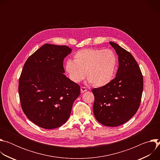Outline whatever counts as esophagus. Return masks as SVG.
Listing matches in <instances>:
<instances>
[{
  "mask_svg": "<svg viewBox=\"0 0 160 160\" xmlns=\"http://www.w3.org/2000/svg\"><path fill=\"white\" fill-rule=\"evenodd\" d=\"M80 90H81V92H82V93H83V92H85V91H87V88H86V87H81Z\"/></svg>",
  "mask_w": 160,
  "mask_h": 160,
  "instance_id": "esophagus-1",
  "label": "esophagus"
}]
</instances>
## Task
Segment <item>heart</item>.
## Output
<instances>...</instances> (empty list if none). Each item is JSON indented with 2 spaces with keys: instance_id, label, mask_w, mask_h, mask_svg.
I'll use <instances>...</instances> for the list:
<instances>
[{
  "instance_id": "obj_1",
  "label": "heart",
  "mask_w": 160,
  "mask_h": 160,
  "mask_svg": "<svg viewBox=\"0 0 160 160\" xmlns=\"http://www.w3.org/2000/svg\"><path fill=\"white\" fill-rule=\"evenodd\" d=\"M74 61L68 60L64 65L66 72L74 82L87 77L88 82L96 87L108 85L116 73L118 59L112 50L85 49L77 51Z\"/></svg>"
}]
</instances>
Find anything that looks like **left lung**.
<instances>
[{"instance_id":"left-lung-1","label":"left lung","mask_w":160,"mask_h":160,"mask_svg":"<svg viewBox=\"0 0 160 160\" xmlns=\"http://www.w3.org/2000/svg\"><path fill=\"white\" fill-rule=\"evenodd\" d=\"M118 56L116 77L108 85L92 89L93 111L102 125L117 127L138 111L143 91V77L133 56L119 45L109 42Z\"/></svg>"}]
</instances>
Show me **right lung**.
Masks as SVG:
<instances>
[{"instance_id":"obj_1","label":"right lung","mask_w":160,"mask_h":160,"mask_svg":"<svg viewBox=\"0 0 160 160\" xmlns=\"http://www.w3.org/2000/svg\"><path fill=\"white\" fill-rule=\"evenodd\" d=\"M72 49L66 45L45 43L25 63L19 80L21 105L27 117L45 129L65 123L80 86L64 75L63 60Z\"/></svg>"}]
</instances>
